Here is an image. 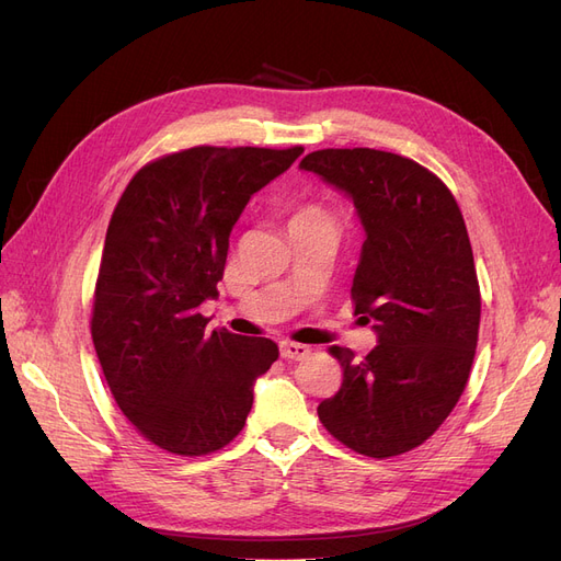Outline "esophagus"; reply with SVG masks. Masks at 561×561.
<instances>
[{"label": "esophagus", "mask_w": 561, "mask_h": 561, "mask_svg": "<svg viewBox=\"0 0 561 561\" xmlns=\"http://www.w3.org/2000/svg\"><path fill=\"white\" fill-rule=\"evenodd\" d=\"M311 353L309 346L297 344V342H283L280 344V358L285 360H304Z\"/></svg>", "instance_id": "1"}]
</instances>
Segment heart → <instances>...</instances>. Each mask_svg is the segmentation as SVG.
I'll return each instance as SVG.
<instances>
[{
	"label": "heart",
	"mask_w": 561,
	"mask_h": 561,
	"mask_svg": "<svg viewBox=\"0 0 561 561\" xmlns=\"http://www.w3.org/2000/svg\"><path fill=\"white\" fill-rule=\"evenodd\" d=\"M293 222H332L330 215L322 210L316 203H307V206H301L295 215H293Z\"/></svg>",
	"instance_id": "b5f03b06"
}]
</instances>
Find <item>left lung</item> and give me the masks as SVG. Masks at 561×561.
Segmentation results:
<instances>
[{
	"mask_svg": "<svg viewBox=\"0 0 561 561\" xmlns=\"http://www.w3.org/2000/svg\"><path fill=\"white\" fill-rule=\"evenodd\" d=\"M299 168L353 198L365 243L351 299L379 336L365 358L330 346L344 379L318 419L353 451L404 454L451 414L478 348L482 299L461 208L428 168L381 149H318Z\"/></svg>",
	"mask_w": 561,
	"mask_h": 561,
	"instance_id": "obj_1",
	"label": "left lung"
}]
</instances>
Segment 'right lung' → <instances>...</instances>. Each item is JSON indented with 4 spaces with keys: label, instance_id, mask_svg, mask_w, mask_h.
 I'll use <instances>...</instances> for the list:
<instances>
[{
    "label": "right lung",
    "instance_id": "add662e5",
    "mask_svg": "<svg viewBox=\"0 0 561 561\" xmlns=\"http://www.w3.org/2000/svg\"><path fill=\"white\" fill-rule=\"evenodd\" d=\"M304 147L201 145L149 161L112 213L91 336L105 381L151 445L180 456L227 447L245 426L254 379L276 363L266 336L208 332L229 236L254 192Z\"/></svg>",
    "mask_w": 561,
    "mask_h": 561
}]
</instances>
